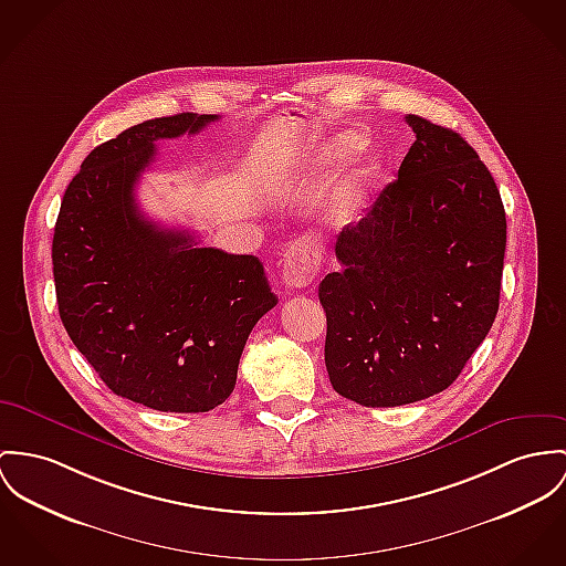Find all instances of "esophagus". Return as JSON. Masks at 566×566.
<instances>
[{
    "instance_id": "esophagus-1",
    "label": "esophagus",
    "mask_w": 566,
    "mask_h": 566,
    "mask_svg": "<svg viewBox=\"0 0 566 566\" xmlns=\"http://www.w3.org/2000/svg\"><path fill=\"white\" fill-rule=\"evenodd\" d=\"M321 266V256L305 243H295L286 250L282 262V280L289 289H305Z\"/></svg>"
}]
</instances>
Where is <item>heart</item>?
<instances>
[{"instance_id":"b5f03b06","label":"heart","mask_w":566,"mask_h":566,"mask_svg":"<svg viewBox=\"0 0 566 566\" xmlns=\"http://www.w3.org/2000/svg\"><path fill=\"white\" fill-rule=\"evenodd\" d=\"M366 148V139L357 133H338L329 142L321 144L304 164L300 166V175L312 176L325 170H332L348 159L357 157ZM381 164L379 161H366L347 185L334 196V205L329 211V218L334 223H348L355 219L361 205L368 200V196L375 191V187L381 180Z\"/></svg>"}]
</instances>
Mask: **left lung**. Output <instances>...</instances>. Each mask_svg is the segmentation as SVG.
I'll return each instance as SVG.
<instances>
[{
  "label": "left lung",
  "mask_w": 566,
  "mask_h": 566,
  "mask_svg": "<svg viewBox=\"0 0 566 566\" xmlns=\"http://www.w3.org/2000/svg\"><path fill=\"white\" fill-rule=\"evenodd\" d=\"M416 133L370 211L336 241L340 271L318 284L334 390L364 407L446 390L489 334L506 250V213L479 153L452 129Z\"/></svg>",
  "instance_id": "obj_1"
}]
</instances>
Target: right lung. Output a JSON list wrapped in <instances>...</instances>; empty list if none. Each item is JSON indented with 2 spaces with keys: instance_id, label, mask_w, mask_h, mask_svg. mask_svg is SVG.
Masks as SVG:
<instances>
[{
  "instance_id": "right-lung-1",
  "label": "right lung",
  "mask_w": 566,
  "mask_h": 566,
  "mask_svg": "<svg viewBox=\"0 0 566 566\" xmlns=\"http://www.w3.org/2000/svg\"><path fill=\"white\" fill-rule=\"evenodd\" d=\"M218 118L164 116L96 146L55 221L53 280L73 345L109 390L157 411L221 405L250 332L277 304L256 256L200 248L189 232L148 221L135 202L157 139Z\"/></svg>"
}]
</instances>
